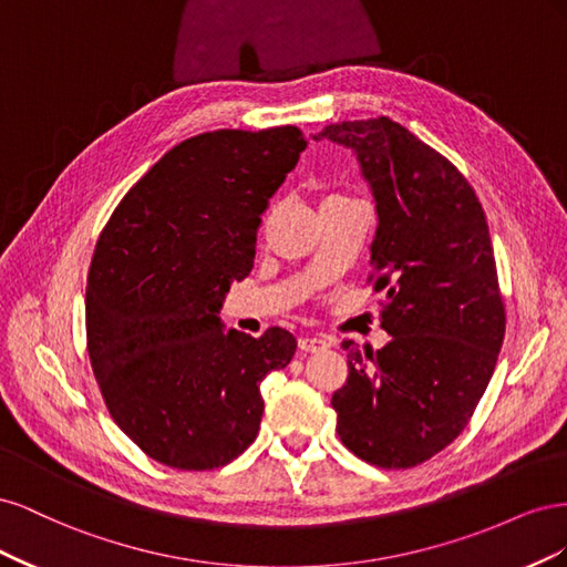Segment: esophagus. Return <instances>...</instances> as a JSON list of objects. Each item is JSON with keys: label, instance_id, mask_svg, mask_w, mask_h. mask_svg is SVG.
<instances>
[{"label": "esophagus", "instance_id": "esophagus-1", "mask_svg": "<svg viewBox=\"0 0 567 567\" xmlns=\"http://www.w3.org/2000/svg\"><path fill=\"white\" fill-rule=\"evenodd\" d=\"M298 348L302 352H321V350L329 348V340L321 338V336H302L298 340Z\"/></svg>", "mask_w": 567, "mask_h": 567}]
</instances>
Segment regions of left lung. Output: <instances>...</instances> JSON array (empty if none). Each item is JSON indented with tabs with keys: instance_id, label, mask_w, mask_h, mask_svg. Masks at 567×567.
Wrapping results in <instances>:
<instances>
[{
	"instance_id": "obj_1",
	"label": "left lung",
	"mask_w": 567,
	"mask_h": 567,
	"mask_svg": "<svg viewBox=\"0 0 567 567\" xmlns=\"http://www.w3.org/2000/svg\"><path fill=\"white\" fill-rule=\"evenodd\" d=\"M315 140L357 153L379 229L369 281L385 290L381 350H348L333 392L346 447L381 468H411L468 425L499 357L506 312L485 210L435 148L390 117L326 125Z\"/></svg>"
}]
</instances>
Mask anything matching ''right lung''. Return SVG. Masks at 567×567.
I'll use <instances>...</instances> for the list:
<instances>
[{
  "mask_svg": "<svg viewBox=\"0 0 567 567\" xmlns=\"http://www.w3.org/2000/svg\"><path fill=\"white\" fill-rule=\"evenodd\" d=\"M307 148L298 127L217 130L153 165L101 231L87 350L113 421L151 458L213 471L257 437L260 383L296 338L225 331L221 300L255 260L260 215Z\"/></svg>",
  "mask_w": 567,
  "mask_h": 567,
  "instance_id": "obj_1",
  "label": "right lung"
}]
</instances>
